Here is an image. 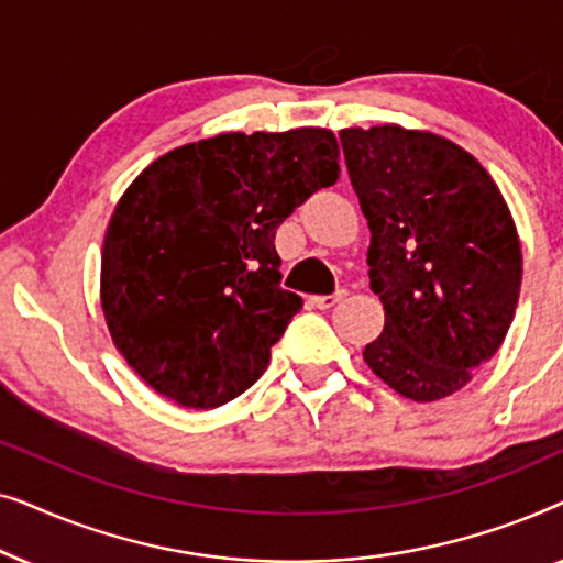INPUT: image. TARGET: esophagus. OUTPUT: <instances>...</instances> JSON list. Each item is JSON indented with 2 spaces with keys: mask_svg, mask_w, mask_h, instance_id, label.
Here are the masks:
<instances>
[{
  "mask_svg": "<svg viewBox=\"0 0 563 563\" xmlns=\"http://www.w3.org/2000/svg\"><path fill=\"white\" fill-rule=\"evenodd\" d=\"M343 297H345V291L338 289L335 295H314V297H310V302L318 307V310H330V307H335Z\"/></svg>",
  "mask_w": 563,
  "mask_h": 563,
  "instance_id": "esophagus-1",
  "label": "esophagus"
}]
</instances>
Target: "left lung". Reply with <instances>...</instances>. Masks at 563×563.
Returning a JSON list of instances; mask_svg holds the SVG:
<instances>
[{
	"mask_svg": "<svg viewBox=\"0 0 563 563\" xmlns=\"http://www.w3.org/2000/svg\"><path fill=\"white\" fill-rule=\"evenodd\" d=\"M341 145L384 307L364 361L397 395L435 402L464 389L510 330L522 282L512 212L487 168L430 130L343 128Z\"/></svg>",
	"mask_w": 563,
	"mask_h": 563,
	"instance_id": "obj_1",
	"label": "left lung"
}]
</instances>
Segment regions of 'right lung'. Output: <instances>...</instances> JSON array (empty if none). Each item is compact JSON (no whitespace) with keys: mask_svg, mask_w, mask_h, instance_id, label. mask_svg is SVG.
Wrapping results in <instances>:
<instances>
[{"mask_svg":"<svg viewBox=\"0 0 563 563\" xmlns=\"http://www.w3.org/2000/svg\"><path fill=\"white\" fill-rule=\"evenodd\" d=\"M333 130L220 133L164 153L114 205L99 302L114 349L191 410L243 395L302 307L279 287L276 228L338 179Z\"/></svg>","mask_w":563,"mask_h":563,"instance_id":"1","label":"right lung"}]
</instances>
